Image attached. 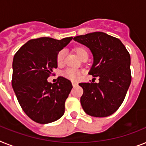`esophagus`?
I'll use <instances>...</instances> for the list:
<instances>
[{
	"mask_svg": "<svg viewBox=\"0 0 146 146\" xmlns=\"http://www.w3.org/2000/svg\"><path fill=\"white\" fill-rule=\"evenodd\" d=\"M72 85H73V86H77V85H78V83H77V82H75V81H72Z\"/></svg>",
	"mask_w": 146,
	"mask_h": 146,
	"instance_id": "1",
	"label": "esophagus"
}]
</instances>
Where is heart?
<instances>
[{
	"instance_id": "b5f03b06",
	"label": "heart",
	"mask_w": 146,
	"mask_h": 146,
	"mask_svg": "<svg viewBox=\"0 0 146 146\" xmlns=\"http://www.w3.org/2000/svg\"><path fill=\"white\" fill-rule=\"evenodd\" d=\"M74 51L75 52L76 55L78 56V58H80V56H82L84 54H88L87 50L83 46H78L75 47L74 48ZM63 59H64V52L61 50L57 54V56H56V62L59 65L62 64V61H63ZM80 72L78 70H75V69H72V68H68L66 69L64 72H63V75L66 77V78L70 79V80H77L79 76H80Z\"/></svg>"
}]
</instances>
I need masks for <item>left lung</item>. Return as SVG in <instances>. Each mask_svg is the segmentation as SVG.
I'll return each mask as SVG.
<instances>
[{
  "instance_id": "obj_1",
  "label": "left lung",
  "mask_w": 146,
  "mask_h": 146,
  "mask_svg": "<svg viewBox=\"0 0 146 146\" xmlns=\"http://www.w3.org/2000/svg\"><path fill=\"white\" fill-rule=\"evenodd\" d=\"M90 49L93 63L89 74L98 83H80L84 94L80 103L86 114L107 117L114 113L125 99L131 81V56L119 38L95 32L74 38Z\"/></svg>"
}]
</instances>
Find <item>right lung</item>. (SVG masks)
<instances>
[{
    "mask_svg": "<svg viewBox=\"0 0 146 146\" xmlns=\"http://www.w3.org/2000/svg\"><path fill=\"white\" fill-rule=\"evenodd\" d=\"M72 38L31 39L14 56L12 86L24 112L36 122L50 123L64 114L65 102L72 89V83L63 77H59L54 84L47 79L53 69L57 68L59 51Z\"/></svg>",
    "mask_w": 146,
    "mask_h": 146,
    "instance_id": "right-lung-1",
    "label": "right lung"
}]
</instances>
